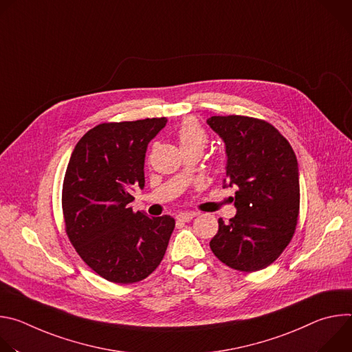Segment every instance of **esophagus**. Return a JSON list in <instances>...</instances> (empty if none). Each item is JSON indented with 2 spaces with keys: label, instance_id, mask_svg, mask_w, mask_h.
Masks as SVG:
<instances>
[{
  "label": "esophagus",
  "instance_id": "esophagus-1",
  "mask_svg": "<svg viewBox=\"0 0 352 352\" xmlns=\"http://www.w3.org/2000/svg\"><path fill=\"white\" fill-rule=\"evenodd\" d=\"M195 216H196V213L184 212V213H179V214L177 216V220H178V221H184V223H188V221H190V220H192Z\"/></svg>",
  "mask_w": 352,
  "mask_h": 352
}]
</instances>
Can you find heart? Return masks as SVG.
<instances>
[{
  "instance_id": "obj_1",
  "label": "heart",
  "mask_w": 352,
  "mask_h": 352,
  "mask_svg": "<svg viewBox=\"0 0 352 352\" xmlns=\"http://www.w3.org/2000/svg\"><path fill=\"white\" fill-rule=\"evenodd\" d=\"M177 136L181 147L204 150L208 144V133L193 118H186L177 129Z\"/></svg>"
}]
</instances>
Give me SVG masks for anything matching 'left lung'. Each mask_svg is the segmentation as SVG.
I'll list each match as a JSON object with an SVG mask.
<instances>
[{
    "instance_id": "obj_1",
    "label": "left lung",
    "mask_w": 352,
    "mask_h": 352,
    "mask_svg": "<svg viewBox=\"0 0 352 352\" xmlns=\"http://www.w3.org/2000/svg\"><path fill=\"white\" fill-rule=\"evenodd\" d=\"M209 126L226 143L224 186L235 188L236 214L210 241L228 267L258 272L289 243L299 214L298 162L288 140L269 122L242 116H214Z\"/></svg>"
}]
</instances>
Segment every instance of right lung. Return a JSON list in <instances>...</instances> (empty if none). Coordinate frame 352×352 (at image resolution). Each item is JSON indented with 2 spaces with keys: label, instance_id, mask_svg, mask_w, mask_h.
Listing matches in <instances>:
<instances>
[{
  "label": "right lung",
  "instance_id": "obj_1",
  "mask_svg": "<svg viewBox=\"0 0 352 352\" xmlns=\"http://www.w3.org/2000/svg\"><path fill=\"white\" fill-rule=\"evenodd\" d=\"M166 124L164 117L100 124L71 155L63 185L65 231L83 262L111 283L152 274L174 231L171 216L148 217L129 205L133 189L144 186L147 144Z\"/></svg>",
  "mask_w": 352,
  "mask_h": 352
}]
</instances>
